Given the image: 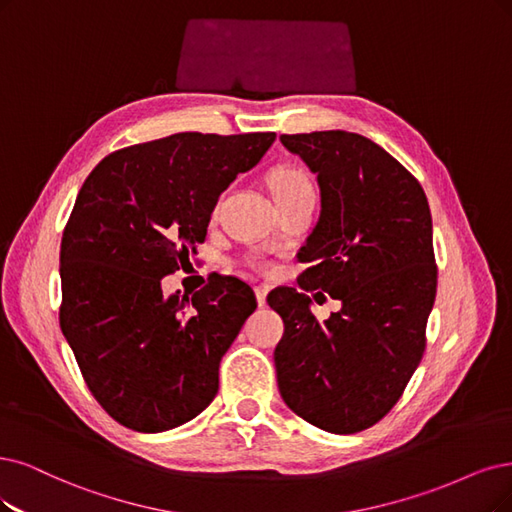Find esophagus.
Wrapping results in <instances>:
<instances>
[{"label": "esophagus", "instance_id": "34e87169", "mask_svg": "<svg viewBox=\"0 0 512 512\" xmlns=\"http://www.w3.org/2000/svg\"><path fill=\"white\" fill-rule=\"evenodd\" d=\"M268 293H270V287H268V285H257V287H255V295H257V304H259V306H266Z\"/></svg>", "mask_w": 512, "mask_h": 512}]
</instances>
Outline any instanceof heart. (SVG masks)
I'll use <instances>...</instances> for the list:
<instances>
[{
	"label": "heart",
	"mask_w": 512,
	"mask_h": 512,
	"mask_svg": "<svg viewBox=\"0 0 512 512\" xmlns=\"http://www.w3.org/2000/svg\"><path fill=\"white\" fill-rule=\"evenodd\" d=\"M270 187L274 192V198L280 202L293 200L295 196H301L306 192H314L312 177L299 166H278L270 173ZM261 270H270V266L261 261H255Z\"/></svg>",
	"instance_id": "heart-1"
}]
</instances>
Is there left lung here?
Instances as JSON below:
<instances>
[{
  "label": "left lung",
  "mask_w": 512,
  "mask_h": 512,
  "mask_svg": "<svg viewBox=\"0 0 512 512\" xmlns=\"http://www.w3.org/2000/svg\"><path fill=\"white\" fill-rule=\"evenodd\" d=\"M280 141L318 175L320 217L299 255L310 263L301 291L268 295L285 320L278 388L312 426L361 432L401 399L426 350L437 295L430 206L418 179L363 135L320 130ZM312 290L339 298L343 310L320 324Z\"/></svg>",
  "instance_id": "1"
}]
</instances>
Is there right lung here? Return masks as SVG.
<instances>
[{"instance_id": "right-lung-1", "label": "right lung", "mask_w": 512, "mask_h": 512, "mask_svg": "<svg viewBox=\"0 0 512 512\" xmlns=\"http://www.w3.org/2000/svg\"><path fill=\"white\" fill-rule=\"evenodd\" d=\"M276 132L179 135L122 147L84 181L61 240L59 320L84 382L118 424L162 432L219 390V363L257 299L217 276L189 299L164 295L204 240L213 208Z\"/></svg>"}]
</instances>
